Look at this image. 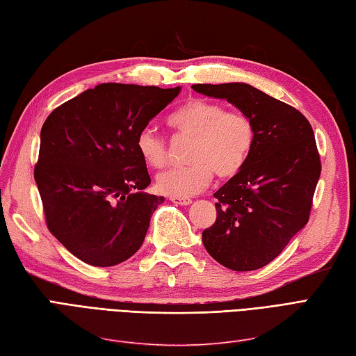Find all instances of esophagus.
I'll use <instances>...</instances> for the list:
<instances>
[{"mask_svg":"<svg viewBox=\"0 0 356 356\" xmlns=\"http://www.w3.org/2000/svg\"><path fill=\"white\" fill-rule=\"evenodd\" d=\"M170 201L173 204H178V205H190L192 204V199L190 197H177V196H172Z\"/></svg>","mask_w":356,"mask_h":356,"instance_id":"1","label":"esophagus"}]
</instances>
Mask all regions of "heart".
Segmentation results:
<instances>
[{"label": "heart", "instance_id": "heart-1", "mask_svg": "<svg viewBox=\"0 0 356 356\" xmlns=\"http://www.w3.org/2000/svg\"><path fill=\"white\" fill-rule=\"evenodd\" d=\"M177 133L192 137L188 164L170 168L157 177L161 193L177 197L193 196L211 183L214 170L228 178L245 166L255 143L252 119L240 111H228L219 102L196 98L186 102L169 116ZM142 160L151 168H163L168 161L166 140L146 127L136 140Z\"/></svg>", "mask_w": 356, "mask_h": 356}]
</instances>
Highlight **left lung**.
Returning a JSON list of instances; mask_svg holds the SVG:
<instances>
[{
  "instance_id": "obj_1",
  "label": "left lung",
  "mask_w": 356,
  "mask_h": 356,
  "mask_svg": "<svg viewBox=\"0 0 356 356\" xmlns=\"http://www.w3.org/2000/svg\"><path fill=\"white\" fill-rule=\"evenodd\" d=\"M192 89L227 99L255 125L245 166L214 193L218 218L204 229L202 243L231 270H257L278 257L309 219L322 170L313 128L299 110L246 83Z\"/></svg>"
}]
</instances>
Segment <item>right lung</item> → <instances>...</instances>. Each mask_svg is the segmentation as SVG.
<instances>
[{"mask_svg":"<svg viewBox=\"0 0 356 356\" xmlns=\"http://www.w3.org/2000/svg\"><path fill=\"white\" fill-rule=\"evenodd\" d=\"M181 88L104 83L58 106L40 129L34 179L51 234L97 267L133 257L163 196L137 151L140 129Z\"/></svg>","mask_w":356,"mask_h":356,"instance_id":"right-lung-1","label":"right lung"}]
</instances>
